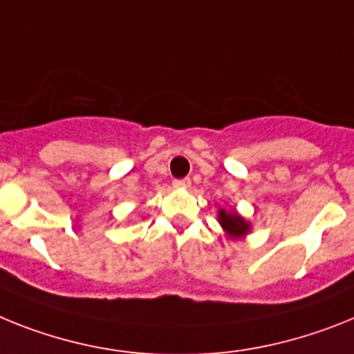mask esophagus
Returning a JSON list of instances; mask_svg holds the SVG:
<instances>
[{
  "mask_svg": "<svg viewBox=\"0 0 354 354\" xmlns=\"http://www.w3.org/2000/svg\"><path fill=\"white\" fill-rule=\"evenodd\" d=\"M174 187L176 189H190V180L189 178H185V180H176L174 181Z\"/></svg>",
  "mask_w": 354,
  "mask_h": 354,
  "instance_id": "34e87169",
  "label": "esophagus"
}]
</instances>
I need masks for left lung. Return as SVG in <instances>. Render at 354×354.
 Returning <instances> with one entry per match:
<instances>
[{
  "instance_id": "1",
  "label": "left lung",
  "mask_w": 354,
  "mask_h": 354,
  "mask_svg": "<svg viewBox=\"0 0 354 354\" xmlns=\"http://www.w3.org/2000/svg\"><path fill=\"white\" fill-rule=\"evenodd\" d=\"M217 221H219L221 228L226 233L230 241H239L244 239L251 233V223L245 221L236 210H230V208H219L217 212Z\"/></svg>"
}]
</instances>
